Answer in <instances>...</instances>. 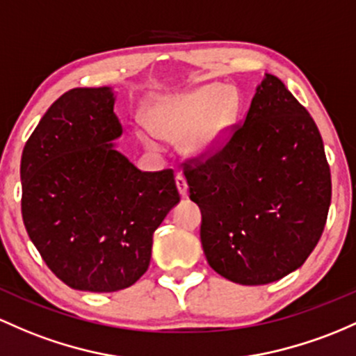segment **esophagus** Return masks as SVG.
<instances>
[{"label":"esophagus","instance_id":"obj_1","mask_svg":"<svg viewBox=\"0 0 356 356\" xmlns=\"http://www.w3.org/2000/svg\"><path fill=\"white\" fill-rule=\"evenodd\" d=\"M175 184H177V189H179V193H181V196L182 197L187 196V189H189V186H187V181H186L184 175L182 174L175 175Z\"/></svg>","mask_w":356,"mask_h":356}]
</instances>
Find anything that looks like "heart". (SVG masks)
Masks as SVG:
<instances>
[{
    "instance_id": "heart-1",
    "label": "heart",
    "mask_w": 356,
    "mask_h": 356,
    "mask_svg": "<svg viewBox=\"0 0 356 356\" xmlns=\"http://www.w3.org/2000/svg\"><path fill=\"white\" fill-rule=\"evenodd\" d=\"M238 113V97L220 86H202L177 96L155 97L145 104L143 123L152 135L179 140L187 154H206L225 138ZM140 135L147 148H155L154 136Z\"/></svg>"
}]
</instances>
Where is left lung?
Returning a JSON list of instances; mask_svg holds the SVG:
<instances>
[{
  "label": "left lung",
  "mask_w": 356,
  "mask_h": 356,
  "mask_svg": "<svg viewBox=\"0 0 356 356\" xmlns=\"http://www.w3.org/2000/svg\"><path fill=\"white\" fill-rule=\"evenodd\" d=\"M218 147L187 159L189 197L201 208V243L220 275L275 282L318 245L331 202L321 134L279 77L267 74L243 123Z\"/></svg>",
  "instance_id": "1"
}]
</instances>
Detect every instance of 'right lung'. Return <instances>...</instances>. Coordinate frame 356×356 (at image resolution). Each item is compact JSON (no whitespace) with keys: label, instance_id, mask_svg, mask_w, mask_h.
Here are the masks:
<instances>
[{"label":"right lung","instance_id":"add662e5","mask_svg":"<svg viewBox=\"0 0 356 356\" xmlns=\"http://www.w3.org/2000/svg\"><path fill=\"white\" fill-rule=\"evenodd\" d=\"M109 88L52 104L22 154V216L47 267L76 291L116 292L150 265L154 232L181 201L174 170L142 172L113 148Z\"/></svg>","mask_w":356,"mask_h":356}]
</instances>
